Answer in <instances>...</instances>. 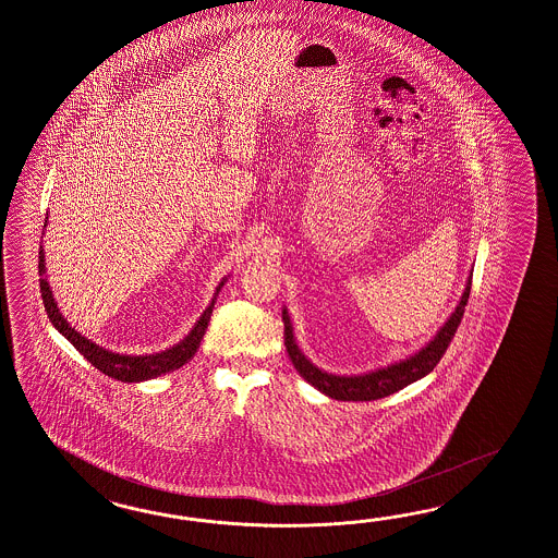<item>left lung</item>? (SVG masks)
I'll list each match as a JSON object with an SVG mask.
<instances>
[{
	"label": "left lung",
	"mask_w": 558,
	"mask_h": 558,
	"mask_svg": "<svg viewBox=\"0 0 558 558\" xmlns=\"http://www.w3.org/2000/svg\"><path fill=\"white\" fill-rule=\"evenodd\" d=\"M470 288H472V274L465 282L460 304L446 320V325L437 330L434 339L429 340L420 353L411 354L409 359H403L389 367L377 368V371L363 373V375H351V377L332 375L323 368L314 367L313 363L300 351L294 332H292L290 316L284 308L282 320H284L286 351H288L292 365L299 371L300 377L308 380L320 393L339 399V401H375L380 397L397 393L399 389L408 387L411 383L422 379L427 373L434 371L439 359L448 351L449 342L462 323L463 311H465V304L470 299Z\"/></svg>",
	"instance_id": "1"
}]
</instances>
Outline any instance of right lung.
<instances>
[{
    "label": "right lung",
    "instance_id": "1",
    "mask_svg": "<svg viewBox=\"0 0 558 558\" xmlns=\"http://www.w3.org/2000/svg\"><path fill=\"white\" fill-rule=\"evenodd\" d=\"M44 228H46V223H44ZM38 272L41 276V302H44L46 314H48V318L54 325L56 330L62 332V337H66L74 344V349L90 365H95L98 371H102L105 375H109L112 379L123 380V383L155 379V377L165 375L169 371L183 367L190 359H193V354L197 353V349H199V342L204 339L207 325H209V318H211V313H214V304H216V299H218L219 290H221V286L226 282V278L219 282L218 288H216V294L211 299V304L205 308L204 314L199 316V320L195 323V327L191 328V332L185 339L178 342L175 347H171V349H165L161 353L133 356V354H119L107 351V349L98 347L93 340L82 337L78 330L70 327L69 320L58 311V304H56L54 296H52L50 284H48L46 276H44L46 274V262H44L41 245L40 256H38Z\"/></svg>",
    "mask_w": 558,
    "mask_h": 558
}]
</instances>
